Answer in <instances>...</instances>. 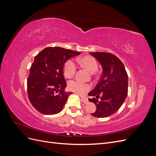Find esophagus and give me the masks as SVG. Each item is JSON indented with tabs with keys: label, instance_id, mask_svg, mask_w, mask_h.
<instances>
[{
	"label": "esophagus",
	"instance_id": "obj_1",
	"mask_svg": "<svg viewBox=\"0 0 156 156\" xmlns=\"http://www.w3.org/2000/svg\"><path fill=\"white\" fill-rule=\"evenodd\" d=\"M81 101L84 103H88L89 101L88 100V99L87 98H84V97H81Z\"/></svg>",
	"mask_w": 156,
	"mask_h": 156
}]
</instances>
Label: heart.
I'll use <instances>...</instances> for the list:
<instances>
[{"instance_id":"obj_1","label":"heart","mask_w":156,"mask_h":156,"mask_svg":"<svg viewBox=\"0 0 156 156\" xmlns=\"http://www.w3.org/2000/svg\"><path fill=\"white\" fill-rule=\"evenodd\" d=\"M79 62L92 73L95 72L98 69L97 61L92 56H84L79 60ZM76 70L77 66L72 60H68L65 63L64 72L66 77L68 78L72 77L76 72ZM68 88L70 91L82 95L90 89V86L77 80H71L68 83Z\"/></svg>"}]
</instances>
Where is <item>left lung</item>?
Masks as SVG:
<instances>
[{
  "instance_id": "1",
  "label": "left lung",
  "mask_w": 156,
  "mask_h": 156,
  "mask_svg": "<svg viewBox=\"0 0 156 156\" xmlns=\"http://www.w3.org/2000/svg\"><path fill=\"white\" fill-rule=\"evenodd\" d=\"M90 53L101 64L103 69L96 87L88 93V96L94 97L88 100L96 105V111L91 115L98 118L109 116L119 109L126 100L128 76L123 63L115 55L105 52ZM99 97L100 101L97 100Z\"/></svg>"
}]
</instances>
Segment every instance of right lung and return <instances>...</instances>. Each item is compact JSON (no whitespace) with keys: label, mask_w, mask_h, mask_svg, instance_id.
Listing matches in <instances>:
<instances>
[{"label":"right lung","mask_w":156,"mask_h":156,"mask_svg":"<svg viewBox=\"0 0 156 156\" xmlns=\"http://www.w3.org/2000/svg\"><path fill=\"white\" fill-rule=\"evenodd\" d=\"M79 52L59 47H49L35 57L27 79V93L36 109L44 115L60 112L72 92H65L64 65Z\"/></svg>","instance_id":"1"}]
</instances>
